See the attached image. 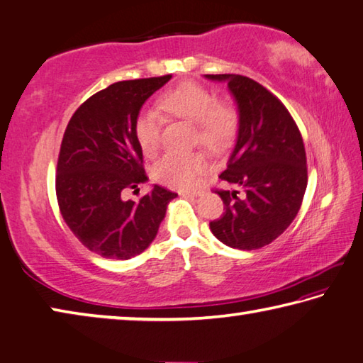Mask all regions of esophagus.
Here are the masks:
<instances>
[{
  "mask_svg": "<svg viewBox=\"0 0 363 363\" xmlns=\"http://www.w3.org/2000/svg\"><path fill=\"white\" fill-rule=\"evenodd\" d=\"M179 194L180 196H183V197H193V196H199L201 194V191H196V189H193V191H188V189H179Z\"/></svg>",
  "mask_w": 363,
  "mask_h": 363,
  "instance_id": "obj_1",
  "label": "esophagus"
}]
</instances>
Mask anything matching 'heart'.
I'll list each match as a JSON object with an SVG mask.
<instances>
[{
  "label": "heart",
  "mask_w": 363,
  "mask_h": 363,
  "mask_svg": "<svg viewBox=\"0 0 363 363\" xmlns=\"http://www.w3.org/2000/svg\"><path fill=\"white\" fill-rule=\"evenodd\" d=\"M156 107L167 121L193 123V143L211 155L224 152L234 140L240 125V113L232 102L218 99L213 90L197 82H183L162 91ZM164 120L153 111L140 112L134 123V134L147 158L158 155L162 140ZM201 153L166 155L153 167L158 182L175 188H189L205 170Z\"/></svg>",
  "instance_id": "obj_1"
}]
</instances>
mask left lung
<instances>
[{
	"label": "left lung",
	"instance_id": "8db88e82",
	"mask_svg": "<svg viewBox=\"0 0 363 363\" xmlns=\"http://www.w3.org/2000/svg\"><path fill=\"white\" fill-rule=\"evenodd\" d=\"M225 80L240 112V126L218 189L224 213L210 221L218 240L230 248L259 250L289 228L302 205L308 169L302 134L288 108L256 80L238 74H207Z\"/></svg>",
	"mask_w": 363,
	"mask_h": 363
}]
</instances>
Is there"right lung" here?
<instances>
[{"label":"right lung","instance_id":"add662e5","mask_svg":"<svg viewBox=\"0 0 363 363\" xmlns=\"http://www.w3.org/2000/svg\"><path fill=\"white\" fill-rule=\"evenodd\" d=\"M170 77L115 82L88 98L66 126L55 175L58 207L79 242L101 257L125 261L147 250L177 197L155 184L138 202L125 199L148 179L135 118Z\"/></svg>","mask_w":363,"mask_h":363}]
</instances>
